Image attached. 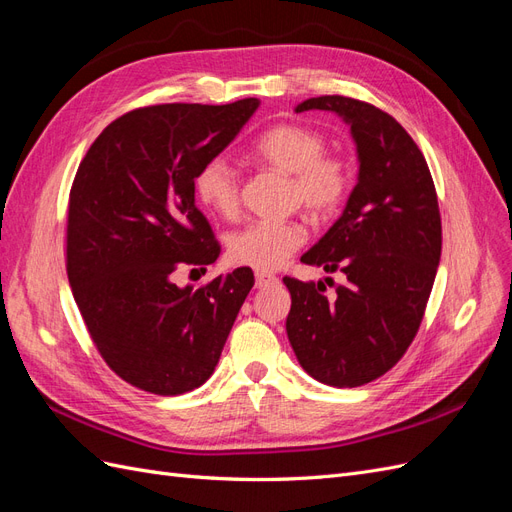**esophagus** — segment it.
<instances>
[{
	"mask_svg": "<svg viewBox=\"0 0 512 512\" xmlns=\"http://www.w3.org/2000/svg\"><path fill=\"white\" fill-rule=\"evenodd\" d=\"M277 282H280V280H277V277L271 275V273H265V271L256 273V288H267V286H273Z\"/></svg>",
	"mask_w": 512,
	"mask_h": 512,
	"instance_id": "obj_1",
	"label": "esophagus"
}]
</instances>
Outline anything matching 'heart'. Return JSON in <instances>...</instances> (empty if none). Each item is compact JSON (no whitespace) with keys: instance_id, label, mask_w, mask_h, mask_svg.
Here are the masks:
<instances>
[{"instance_id":"obj_1","label":"heart","mask_w":512,"mask_h":512,"mask_svg":"<svg viewBox=\"0 0 512 512\" xmlns=\"http://www.w3.org/2000/svg\"><path fill=\"white\" fill-rule=\"evenodd\" d=\"M256 156L294 177V196L314 213H331L346 198L350 170L342 158L324 153V138L297 123L269 128L254 145ZM194 192L211 211L230 218L239 209L237 170L224 156L200 166ZM307 230L297 220H256L232 232L228 254L237 265L273 271L299 250Z\"/></svg>"}]
</instances>
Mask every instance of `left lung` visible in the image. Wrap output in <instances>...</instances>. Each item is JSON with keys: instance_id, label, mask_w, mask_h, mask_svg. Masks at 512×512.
I'll list each match as a JSON object with an SVG mask.
<instances>
[{"instance_id": "1", "label": "left lung", "mask_w": 512, "mask_h": 512, "mask_svg": "<svg viewBox=\"0 0 512 512\" xmlns=\"http://www.w3.org/2000/svg\"><path fill=\"white\" fill-rule=\"evenodd\" d=\"M294 111L342 117L359 160L342 215L301 256L348 282L327 299L322 282L284 277L286 333L301 367L352 389L386 374L421 327L442 252L438 196L421 149L389 113L344 96L309 98Z\"/></svg>"}]
</instances>
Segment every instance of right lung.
<instances>
[{
	"mask_svg": "<svg viewBox=\"0 0 512 512\" xmlns=\"http://www.w3.org/2000/svg\"><path fill=\"white\" fill-rule=\"evenodd\" d=\"M258 106L245 98L136 108L104 128L76 170L68 280L102 359L136 389L181 395L205 384L254 286L250 267L203 288H181L173 273L218 260L194 179Z\"/></svg>",
	"mask_w": 512,
	"mask_h": 512,
	"instance_id": "add662e5",
	"label": "right lung"
}]
</instances>
